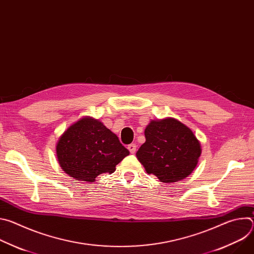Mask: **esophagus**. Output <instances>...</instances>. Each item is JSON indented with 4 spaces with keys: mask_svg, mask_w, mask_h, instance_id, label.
Segmentation results:
<instances>
[{
    "mask_svg": "<svg viewBox=\"0 0 254 254\" xmlns=\"http://www.w3.org/2000/svg\"><path fill=\"white\" fill-rule=\"evenodd\" d=\"M127 149H128L130 154H134L135 151H136V146H135L134 143H130V144H128V146H127Z\"/></svg>",
    "mask_w": 254,
    "mask_h": 254,
    "instance_id": "esophagus-1",
    "label": "esophagus"
}]
</instances>
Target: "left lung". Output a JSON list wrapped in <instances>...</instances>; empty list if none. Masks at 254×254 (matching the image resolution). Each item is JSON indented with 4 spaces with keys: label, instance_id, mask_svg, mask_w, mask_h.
<instances>
[{
    "label": "left lung",
    "instance_id": "8db88e82",
    "mask_svg": "<svg viewBox=\"0 0 254 254\" xmlns=\"http://www.w3.org/2000/svg\"><path fill=\"white\" fill-rule=\"evenodd\" d=\"M144 136L146 141L135 155L148 174L173 184L193 173L202 149L186 125L173 118L153 120L146 127Z\"/></svg>",
    "mask_w": 254,
    "mask_h": 254
}]
</instances>
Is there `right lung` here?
<instances>
[{"label": "right lung", "mask_w": 254, "mask_h": 254, "mask_svg": "<svg viewBox=\"0 0 254 254\" xmlns=\"http://www.w3.org/2000/svg\"><path fill=\"white\" fill-rule=\"evenodd\" d=\"M129 155L116 133L100 121L85 117L72 124L56 143L61 169L78 181L92 183L100 174H113Z\"/></svg>", "instance_id": "add662e5"}]
</instances>
